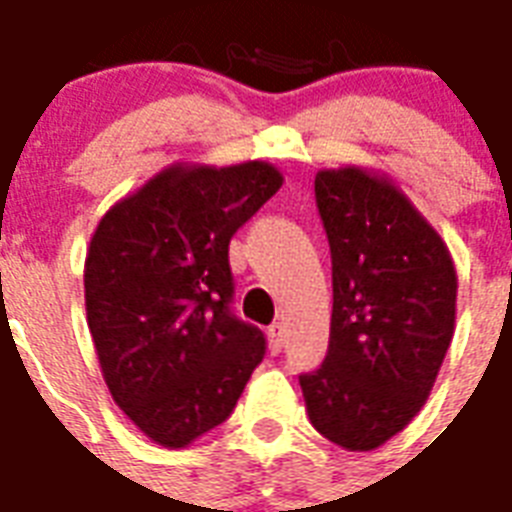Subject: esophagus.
<instances>
[{
    "mask_svg": "<svg viewBox=\"0 0 512 512\" xmlns=\"http://www.w3.org/2000/svg\"><path fill=\"white\" fill-rule=\"evenodd\" d=\"M284 346V325L282 322H273L271 327H268V349H271V354H279Z\"/></svg>",
    "mask_w": 512,
    "mask_h": 512,
    "instance_id": "esophagus-1",
    "label": "esophagus"
}]
</instances>
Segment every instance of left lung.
I'll return each mask as SVG.
<instances>
[{
    "label": "left lung",
    "mask_w": 512,
    "mask_h": 512,
    "mask_svg": "<svg viewBox=\"0 0 512 512\" xmlns=\"http://www.w3.org/2000/svg\"><path fill=\"white\" fill-rule=\"evenodd\" d=\"M314 193L333 257L325 362L300 376L319 435L373 451L432 392L454 338L456 268L408 195L360 166L319 171Z\"/></svg>",
    "instance_id": "obj_1"
}]
</instances>
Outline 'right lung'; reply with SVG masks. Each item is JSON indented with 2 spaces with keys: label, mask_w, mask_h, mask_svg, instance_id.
Returning <instances> with one entry per match:
<instances>
[{
  "label": "right lung",
  "mask_w": 512,
  "mask_h": 512,
  "mask_svg": "<svg viewBox=\"0 0 512 512\" xmlns=\"http://www.w3.org/2000/svg\"><path fill=\"white\" fill-rule=\"evenodd\" d=\"M282 182L265 161L174 163L93 230L85 311L101 376L158 446L222 424L263 360V333L230 314L228 244Z\"/></svg>",
  "instance_id": "right-lung-1"
}]
</instances>
